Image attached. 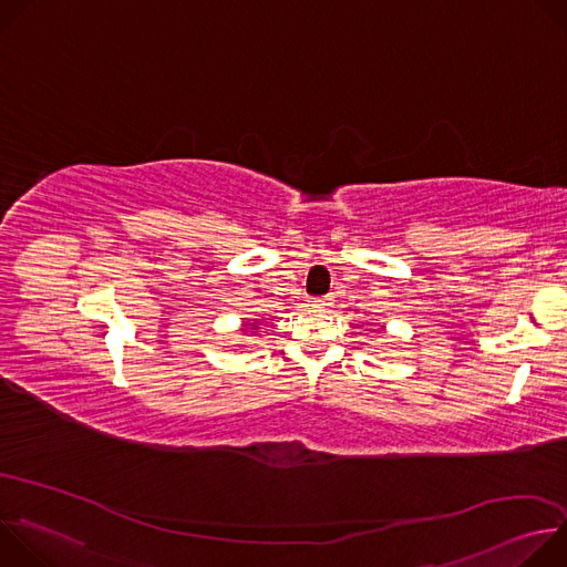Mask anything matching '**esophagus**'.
I'll return each mask as SVG.
<instances>
[{"label":"esophagus","mask_w":567,"mask_h":567,"mask_svg":"<svg viewBox=\"0 0 567 567\" xmlns=\"http://www.w3.org/2000/svg\"><path fill=\"white\" fill-rule=\"evenodd\" d=\"M311 305L313 307H330L332 298L330 296H318V298H311Z\"/></svg>","instance_id":"34e87169"}]
</instances>
